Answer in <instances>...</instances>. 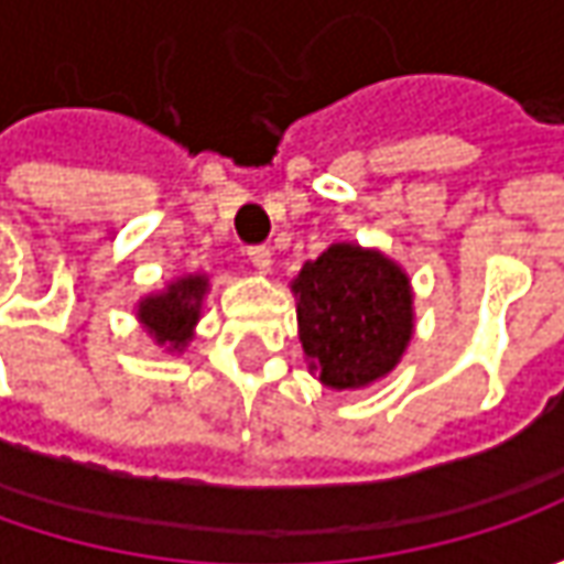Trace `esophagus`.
Listing matches in <instances>:
<instances>
[{
    "label": "esophagus",
    "mask_w": 564,
    "mask_h": 564,
    "mask_svg": "<svg viewBox=\"0 0 564 564\" xmlns=\"http://www.w3.org/2000/svg\"><path fill=\"white\" fill-rule=\"evenodd\" d=\"M248 257H250V263H253V270H257V272H270L272 270L270 248H250Z\"/></svg>",
    "instance_id": "esophagus-1"
}]
</instances>
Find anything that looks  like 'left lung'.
<instances>
[{"mask_svg":"<svg viewBox=\"0 0 564 564\" xmlns=\"http://www.w3.org/2000/svg\"><path fill=\"white\" fill-rule=\"evenodd\" d=\"M304 360L329 389H367L399 367L414 338V289L379 248L336 241L292 279Z\"/></svg>","mask_w":564,"mask_h":564,"instance_id":"left-lung-1","label":"left lung"}]
</instances>
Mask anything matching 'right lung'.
<instances>
[{"label": "right lung", "instance_id": "1", "mask_svg": "<svg viewBox=\"0 0 564 564\" xmlns=\"http://www.w3.org/2000/svg\"><path fill=\"white\" fill-rule=\"evenodd\" d=\"M206 292H209L206 272H185L160 292L143 294L134 307V316L165 355H182L197 333Z\"/></svg>", "mask_w": 564, "mask_h": 564}]
</instances>
